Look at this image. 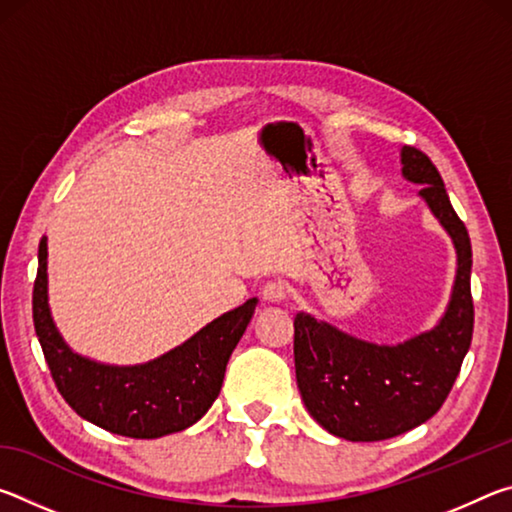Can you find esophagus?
<instances>
[{
  "label": "esophagus",
  "instance_id": "1",
  "mask_svg": "<svg viewBox=\"0 0 512 512\" xmlns=\"http://www.w3.org/2000/svg\"><path fill=\"white\" fill-rule=\"evenodd\" d=\"M287 284L284 282H268L266 287L262 289V298L266 300V302H271V305H280V302H284L287 300Z\"/></svg>",
  "mask_w": 512,
  "mask_h": 512
}]
</instances>
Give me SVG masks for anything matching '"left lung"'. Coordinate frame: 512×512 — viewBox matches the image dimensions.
I'll return each mask as SVG.
<instances>
[{
  "mask_svg": "<svg viewBox=\"0 0 512 512\" xmlns=\"http://www.w3.org/2000/svg\"><path fill=\"white\" fill-rule=\"evenodd\" d=\"M402 176L422 198L456 250V277L445 314L402 343L363 341L327 320L298 311L293 327L296 379L320 427L352 443H375L411 431L447 400L472 343V246L438 169L422 151L402 146Z\"/></svg>",
  "mask_w": 512,
  "mask_h": 512,
  "instance_id": "left-lung-1",
  "label": "left lung"
}]
</instances>
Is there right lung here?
<instances>
[{
    "instance_id": "1",
    "label": "right lung",
    "mask_w": 512,
    "mask_h": 512,
    "mask_svg": "<svg viewBox=\"0 0 512 512\" xmlns=\"http://www.w3.org/2000/svg\"><path fill=\"white\" fill-rule=\"evenodd\" d=\"M257 298L228 311L185 343L135 366L101 363L69 348L49 307L47 237L40 239L33 325L65 402L97 427L126 438H162L203 418L221 393L232 350L255 314Z\"/></svg>"
}]
</instances>
